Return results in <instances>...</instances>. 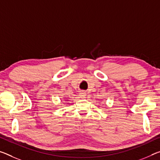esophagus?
I'll use <instances>...</instances> for the list:
<instances>
[{"instance_id": "esophagus-1", "label": "esophagus", "mask_w": 160, "mask_h": 160, "mask_svg": "<svg viewBox=\"0 0 160 160\" xmlns=\"http://www.w3.org/2000/svg\"><path fill=\"white\" fill-rule=\"evenodd\" d=\"M79 96H80V98H85V96H86L85 92H84V91H81V92H80V94H79Z\"/></svg>"}]
</instances>
